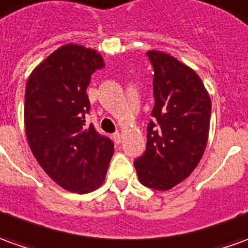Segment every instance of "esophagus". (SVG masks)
<instances>
[{
  "mask_svg": "<svg viewBox=\"0 0 248 248\" xmlns=\"http://www.w3.org/2000/svg\"><path fill=\"white\" fill-rule=\"evenodd\" d=\"M113 140L116 144H120L121 140H123V135L119 134V132H116V134H113Z\"/></svg>",
  "mask_w": 248,
  "mask_h": 248,
  "instance_id": "34e87169",
  "label": "esophagus"
}]
</instances>
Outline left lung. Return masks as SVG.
Wrapping results in <instances>:
<instances>
[{
	"label": "left lung",
	"instance_id": "obj_1",
	"mask_svg": "<svg viewBox=\"0 0 248 248\" xmlns=\"http://www.w3.org/2000/svg\"><path fill=\"white\" fill-rule=\"evenodd\" d=\"M154 108L146 151L134 165L141 185L169 190L187 178L205 151L211 98L200 77L173 56L148 51Z\"/></svg>",
	"mask_w": 248,
	"mask_h": 248
}]
</instances>
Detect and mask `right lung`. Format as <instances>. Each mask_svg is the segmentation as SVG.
Returning <instances> with one entry per match:
<instances>
[{
    "label": "right lung",
    "mask_w": 248,
    "mask_h": 248,
    "mask_svg": "<svg viewBox=\"0 0 248 248\" xmlns=\"http://www.w3.org/2000/svg\"><path fill=\"white\" fill-rule=\"evenodd\" d=\"M104 61L94 49L77 44L58 48L27 82L25 134L36 160L63 189L89 193L105 179L113 141L88 125L86 89Z\"/></svg>",
    "instance_id": "add662e5"
}]
</instances>
